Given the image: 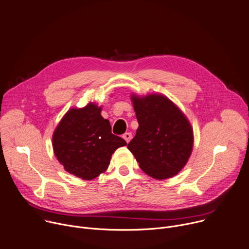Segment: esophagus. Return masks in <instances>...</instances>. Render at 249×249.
Instances as JSON below:
<instances>
[{"instance_id": "34e87169", "label": "esophagus", "mask_w": 249, "mask_h": 249, "mask_svg": "<svg viewBox=\"0 0 249 249\" xmlns=\"http://www.w3.org/2000/svg\"><path fill=\"white\" fill-rule=\"evenodd\" d=\"M123 138L125 139V141H126L127 143H129L130 140H131V138H132V134H131L130 132H127V133H125V134L123 135Z\"/></svg>"}]
</instances>
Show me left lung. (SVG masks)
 <instances>
[{"mask_svg":"<svg viewBox=\"0 0 249 249\" xmlns=\"http://www.w3.org/2000/svg\"><path fill=\"white\" fill-rule=\"evenodd\" d=\"M139 127L128 144L140 168L150 177L176 176L187 164L194 146V132L184 115L161 94L131 96Z\"/></svg>","mask_w":249,"mask_h":249,"instance_id":"8db88e82","label":"left lung"}]
</instances>
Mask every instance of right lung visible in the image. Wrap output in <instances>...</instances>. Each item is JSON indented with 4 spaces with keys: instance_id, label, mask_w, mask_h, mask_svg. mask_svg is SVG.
I'll return each instance as SVG.
<instances>
[{
    "instance_id": "obj_1",
    "label": "right lung",
    "mask_w": 249,
    "mask_h": 249,
    "mask_svg": "<svg viewBox=\"0 0 249 249\" xmlns=\"http://www.w3.org/2000/svg\"><path fill=\"white\" fill-rule=\"evenodd\" d=\"M126 141L111 133V125L101 116V107L89 103L71 108L53 135V147L64 170L82 179H93L105 172L112 154Z\"/></svg>"
}]
</instances>
